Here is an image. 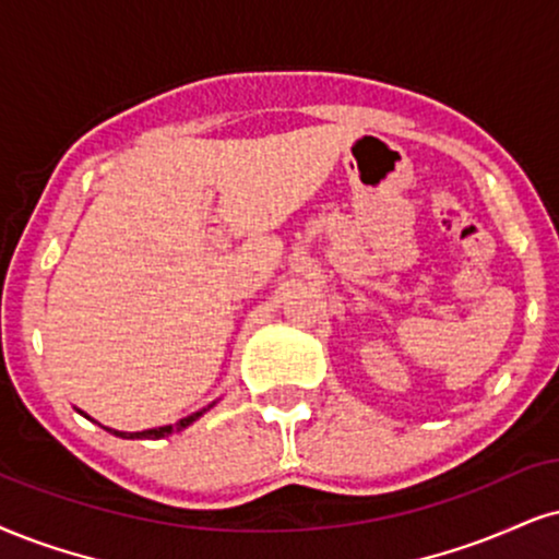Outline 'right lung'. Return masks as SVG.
Segmentation results:
<instances>
[{
    "instance_id": "1",
    "label": "right lung",
    "mask_w": 559,
    "mask_h": 559,
    "mask_svg": "<svg viewBox=\"0 0 559 559\" xmlns=\"http://www.w3.org/2000/svg\"><path fill=\"white\" fill-rule=\"evenodd\" d=\"M217 402H212L210 406H204V409H199V412H194V415H189V417H183V419H178V423L176 425H163V427H150V430H142V432H123V430H114V427H106V430L108 432H114V436L116 438H127V440H160V438H168L170 436V432H181L183 430V427H189L191 423H197V419L199 417H202L204 415V412H210L212 409V406H215ZM80 412V409H78ZM80 415L82 417H87V419H93V417H90V415H85V412H80ZM93 423H95V419H93ZM100 425V423H98ZM103 427V425H100Z\"/></svg>"
}]
</instances>
